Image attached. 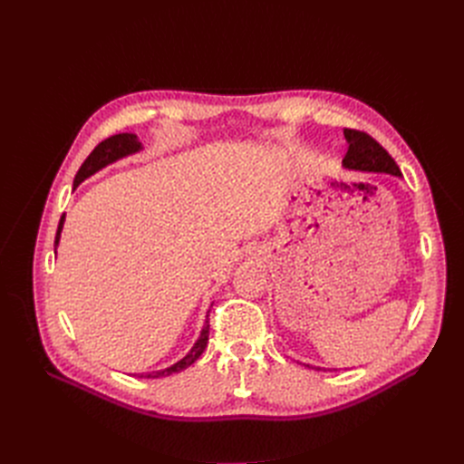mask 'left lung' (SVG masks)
<instances>
[{
  "label": "left lung",
  "instance_id": "8db88e82",
  "mask_svg": "<svg viewBox=\"0 0 464 464\" xmlns=\"http://www.w3.org/2000/svg\"><path fill=\"white\" fill-rule=\"evenodd\" d=\"M344 137L348 141V150H346V157L343 159V166L348 168V170L385 172L392 176H401L397 162L391 159V154L379 145L372 135L358 130H344Z\"/></svg>",
  "mask_w": 464,
  "mask_h": 464
}]
</instances>
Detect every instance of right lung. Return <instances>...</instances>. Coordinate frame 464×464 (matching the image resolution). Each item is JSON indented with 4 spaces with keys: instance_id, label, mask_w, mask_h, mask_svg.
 <instances>
[{
    "instance_id": "obj_1",
    "label": "right lung",
    "mask_w": 464,
    "mask_h": 464,
    "mask_svg": "<svg viewBox=\"0 0 464 464\" xmlns=\"http://www.w3.org/2000/svg\"><path fill=\"white\" fill-rule=\"evenodd\" d=\"M141 149H143V145L139 143L137 135H133V133H118V135H111V137L104 139L102 143H98V145L92 149V152L85 159V162L81 164L79 172H77V176H75V179H73V189L81 184L82 179H87L89 176H92L94 172L101 170V168H104V166H108V164H111V162H116L118 159L128 157V154H133V152L141 150ZM63 222H65V215H62V218H60L58 232H55V246H53V247H58V244H60V236H62ZM208 312H210V310H208ZM208 327H210V325H208V315H207V321H205V325H203L201 336H199L198 343L193 344V348L189 350V353H188L184 358H181L179 362H176L174 366H170V368L159 370V372H150V373L139 375V377H150V379H154V377H166V375H172V373H178V372H181V370L189 368L191 363H193L195 360H198V358L203 354V350L207 348V343H208Z\"/></svg>"
}]
</instances>
